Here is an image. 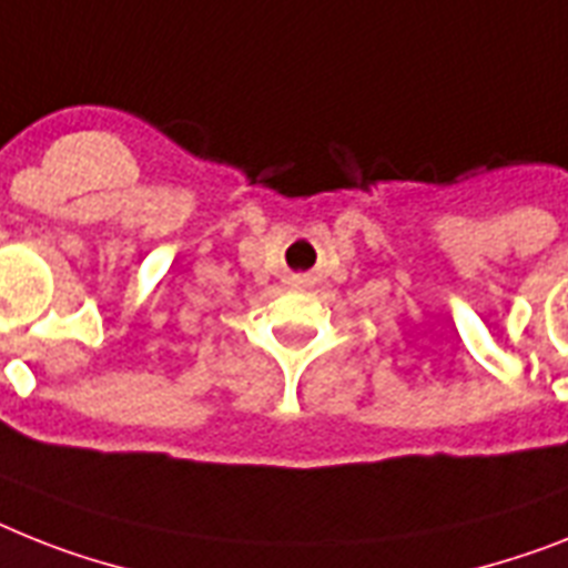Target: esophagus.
Returning a JSON list of instances; mask_svg holds the SVG:
<instances>
[{"instance_id": "obj_1", "label": "esophagus", "mask_w": 568, "mask_h": 568, "mask_svg": "<svg viewBox=\"0 0 568 568\" xmlns=\"http://www.w3.org/2000/svg\"><path fill=\"white\" fill-rule=\"evenodd\" d=\"M295 284H302V281H295Z\"/></svg>"}]
</instances>
